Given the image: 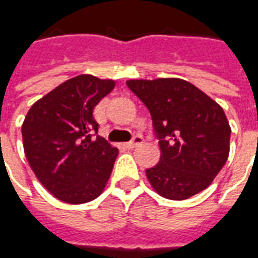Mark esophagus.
I'll return each instance as SVG.
<instances>
[{"label": "esophagus", "instance_id": "esophagus-1", "mask_svg": "<svg viewBox=\"0 0 258 258\" xmlns=\"http://www.w3.org/2000/svg\"><path fill=\"white\" fill-rule=\"evenodd\" d=\"M143 143H144V139L141 137V136H135L132 141H129V143L125 144V147H126V148H136L137 145H141Z\"/></svg>", "mask_w": 258, "mask_h": 258}]
</instances>
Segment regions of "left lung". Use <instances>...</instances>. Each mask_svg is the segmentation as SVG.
Masks as SVG:
<instances>
[{"instance_id": "left-lung-1", "label": "left lung", "mask_w": 258, "mask_h": 258, "mask_svg": "<svg viewBox=\"0 0 258 258\" xmlns=\"http://www.w3.org/2000/svg\"><path fill=\"white\" fill-rule=\"evenodd\" d=\"M127 87L152 115L160 161L147 169L152 188L172 201L206 189L226 163L230 125L218 103L179 78L133 79Z\"/></svg>"}]
</instances>
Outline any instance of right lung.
Returning a JSON list of instances; mask_svg holds the SVG:
<instances>
[{
    "instance_id": "1",
    "label": "right lung",
    "mask_w": 258,
    "mask_h": 258,
    "mask_svg": "<svg viewBox=\"0 0 258 258\" xmlns=\"http://www.w3.org/2000/svg\"><path fill=\"white\" fill-rule=\"evenodd\" d=\"M114 86L111 79L78 75L27 113L21 126L25 156L40 183L59 201L81 205L105 189L118 149L97 135L93 110Z\"/></svg>"
}]
</instances>
